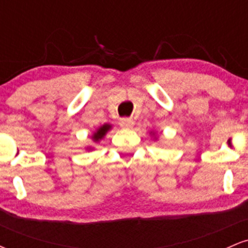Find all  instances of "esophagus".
Masks as SVG:
<instances>
[{"instance_id": "34e87169", "label": "esophagus", "mask_w": 248, "mask_h": 248, "mask_svg": "<svg viewBox=\"0 0 248 248\" xmlns=\"http://www.w3.org/2000/svg\"><path fill=\"white\" fill-rule=\"evenodd\" d=\"M120 126L122 128H130L134 126V121L133 119H129V118H124L120 120Z\"/></svg>"}]
</instances>
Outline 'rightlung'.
Returning <instances> with one entry per match:
<instances>
[{"label": "right lung", "instance_id": "add662e5", "mask_svg": "<svg viewBox=\"0 0 248 248\" xmlns=\"http://www.w3.org/2000/svg\"><path fill=\"white\" fill-rule=\"evenodd\" d=\"M109 128H110L109 124H104V126L99 128V129L96 130V133H94V135H93V140L94 141L101 140V139L105 136V134L109 130Z\"/></svg>", "mask_w": 248, "mask_h": 248}]
</instances>
